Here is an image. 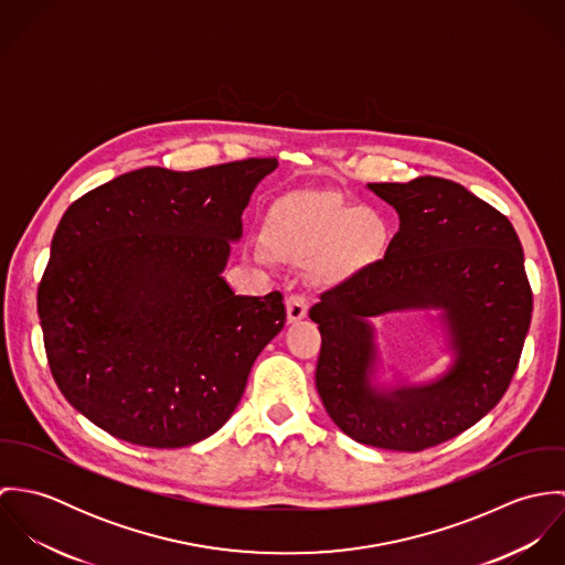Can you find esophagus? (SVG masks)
I'll use <instances>...</instances> for the list:
<instances>
[{"label":"esophagus","mask_w":565,"mask_h":565,"mask_svg":"<svg viewBox=\"0 0 565 565\" xmlns=\"http://www.w3.org/2000/svg\"><path fill=\"white\" fill-rule=\"evenodd\" d=\"M285 305H287V322L289 323L302 322L309 313V302L305 296H289Z\"/></svg>","instance_id":"obj_1"}]
</instances>
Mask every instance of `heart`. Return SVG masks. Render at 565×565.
I'll return each mask as SVG.
<instances>
[{"instance_id": "heart-1", "label": "heart", "mask_w": 565, "mask_h": 565, "mask_svg": "<svg viewBox=\"0 0 565 565\" xmlns=\"http://www.w3.org/2000/svg\"><path fill=\"white\" fill-rule=\"evenodd\" d=\"M385 243L387 226L379 213L359 211L332 195H311L287 209L271 245L296 265L322 260L323 276L341 280L374 260Z\"/></svg>"}]
</instances>
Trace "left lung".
Here are the masks:
<instances>
[{
  "label": "left lung",
  "mask_w": 565,
  "mask_h": 565,
  "mask_svg": "<svg viewBox=\"0 0 565 565\" xmlns=\"http://www.w3.org/2000/svg\"><path fill=\"white\" fill-rule=\"evenodd\" d=\"M401 228L381 260L322 294L316 385L330 419L354 441L419 452L475 426L504 396L529 332L533 294L511 222L466 186L422 175L374 182ZM438 311L451 365L426 384H379L375 322Z\"/></svg>",
  "instance_id": "1"
}]
</instances>
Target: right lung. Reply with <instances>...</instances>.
<instances>
[{
	"mask_svg": "<svg viewBox=\"0 0 565 565\" xmlns=\"http://www.w3.org/2000/svg\"><path fill=\"white\" fill-rule=\"evenodd\" d=\"M276 167H143L65 211L39 320L58 390L95 426L137 446L182 448L228 422L287 318L278 291L235 296L222 276L243 211Z\"/></svg>",
	"mask_w": 565,
	"mask_h": 565,
	"instance_id": "right-lung-1",
	"label": "right lung"
}]
</instances>
